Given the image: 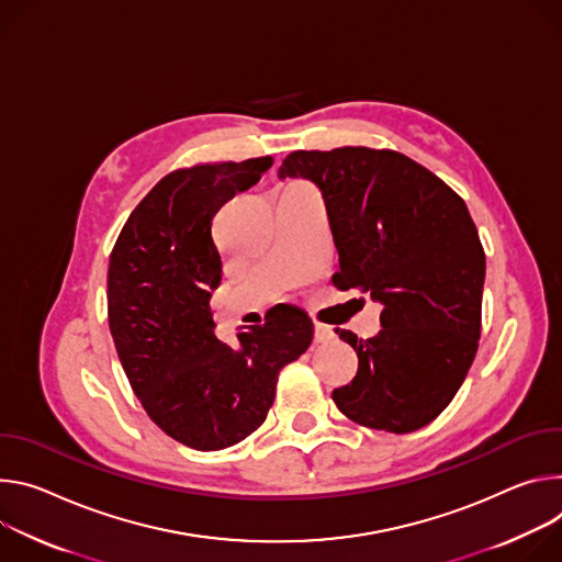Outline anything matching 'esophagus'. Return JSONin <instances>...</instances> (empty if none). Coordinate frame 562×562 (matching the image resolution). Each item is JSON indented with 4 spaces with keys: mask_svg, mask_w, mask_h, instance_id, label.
Here are the masks:
<instances>
[{
    "mask_svg": "<svg viewBox=\"0 0 562 562\" xmlns=\"http://www.w3.org/2000/svg\"><path fill=\"white\" fill-rule=\"evenodd\" d=\"M333 339H337V335H335V330H333L330 326L315 324V341H317V344H328V341H333Z\"/></svg>",
    "mask_w": 562,
    "mask_h": 562,
    "instance_id": "obj_1",
    "label": "esophagus"
}]
</instances>
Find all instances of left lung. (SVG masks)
<instances>
[{
  "mask_svg": "<svg viewBox=\"0 0 562 562\" xmlns=\"http://www.w3.org/2000/svg\"><path fill=\"white\" fill-rule=\"evenodd\" d=\"M279 178H305L326 203L339 290L382 305V330L348 341L359 370L335 389L352 422L411 432L456 397L477 352L484 249L464 201L426 167L389 149L292 151Z\"/></svg>",
  "mask_w": 562,
  "mask_h": 562,
  "instance_id": "obj_1",
  "label": "left lung"
}]
</instances>
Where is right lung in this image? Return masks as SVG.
Listing matches in <instances>:
<instances>
[{"instance_id": "add662e5", "label": "right lung", "mask_w": 562, "mask_h": 562, "mask_svg": "<svg viewBox=\"0 0 562 562\" xmlns=\"http://www.w3.org/2000/svg\"><path fill=\"white\" fill-rule=\"evenodd\" d=\"M272 158L196 165L165 176L124 223L109 259V328L147 415L196 451L238 445L268 417L279 370L299 359L315 326L283 307L263 326L214 328L210 299L221 283L212 218L259 182Z\"/></svg>"}]
</instances>
